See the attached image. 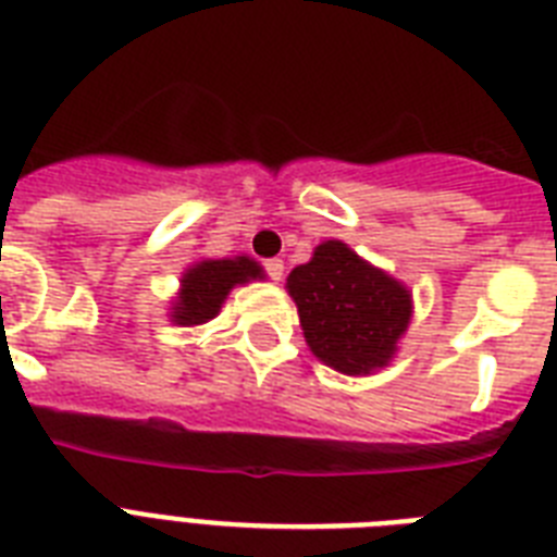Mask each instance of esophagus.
Returning <instances> with one entry per match:
<instances>
[{
    "instance_id": "34e87169",
    "label": "esophagus",
    "mask_w": 557,
    "mask_h": 557,
    "mask_svg": "<svg viewBox=\"0 0 557 557\" xmlns=\"http://www.w3.org/2000/svg\"><path fill=\"white\" fill-rule=\"evenodd\" d=\"M283 271H286V265H283V260H265V274H269L271 280H283Z\"/></svg>"
}]
</instances>
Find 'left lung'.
I'll list each match as a JSON object with an SVG mask.
<instances>
[{"instance_id": "obj_1", "label": "left lung", "mask_w": 557, "mask_h": 557, "mask_svg": "<svg viewBox=\"0 0 557 557\" xmlns=\"http://www.w3.org/2000/svg\"><path fill=\"white\" fill-rule=\"evenodd\" d=\"M302 334L318 360L343 374H372L395 357L411 320V294L341 239H325L288 274Z\"/></svg>"}]
</instances>
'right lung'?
Wrapping results in <instances>:
<instances>
[{"label": "right lung", "mask_w": 557, "mask_h": 557, "mask_svg": "<svg viewBox=\"0 0 557 557\" xmlns=\"http://www.w3.org/2000/svg\"><path fill=\"white\" fill-rule=\"evenodd\" d=\"M263 269L251 257H234V260H200L191 269H185L180 280V294L171 302V323L200 325L220 314L225 297L234 286H243L248 280H263Z\"/></svg>", "instance_id": "add662e5"}]
</instances>
